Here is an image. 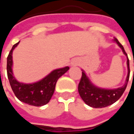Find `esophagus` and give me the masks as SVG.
<instances>
[{
    "instance_id": "1",
    "label": "esophagus",
    "mask_w": 134,
    "mask_h": 134,
    "mask_svg": "<svg viewBox=\"0 0 134 134\" xmlns=\"http://www.w3.org/2000/svg\"><path fill=\"white\" fill-rule=\"evenodd\" d=\"M79 64V61L77 59H73L72 61L71 62V65L72 66H77Z\"/></svg>"
}]
</instances>
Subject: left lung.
I'll use <instances>...</instances> for the list:
<instances>
[{
  "label": "left lung",
  "instance_id": "8db88e82",
  "mask_svg": "<svg viewBox=\"0 0 134 134\" xmlns=\"http://www.w3.org/2000/svg\"><path fill=\"white\" fill-rule=\"evenodd\" d=\"M113 41L118 44V46L121 49L122 52L126 55L127 58V69H128V74H127L126 79L125 83L123 86L114 89H106V88H101L96 86L90 81L89 77H87V74L84 70H82V78L78 85V92L80 96L87 105L95 108H101L112 105L118 99L126 88L127 84L129 82L130 75L129 69V60L128 58L127 54L124 50V47L121 43L118 41L116 38H113ZM134 62V61H133ZM134 76V75H133Z\"/></svg>",
  "mask_w": 134,
  "mask_h": 134
}]
</instances>
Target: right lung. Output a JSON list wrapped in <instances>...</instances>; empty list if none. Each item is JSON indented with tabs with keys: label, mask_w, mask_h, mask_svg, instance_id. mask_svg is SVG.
<instances>
[{
	"label": "right lung",
	"mask_w": 134,
	"mask_h": 134,
	"mask_svg": "<svg viewBox=\"0 0 134 134\" xmlns=\"http://www.w3.org/2000/svg\"><path fill=\"white\" fill-rule=\"evenodd\" d=\"M18 43L14 44L7 57V74L10 87L19 100L34 106H42L47 104L52 98L58 79L69 70L70 67H64L52 70L44 78L32 83L19 82L13 75V52Z\"/></svg>",
	"instance_id": "right-lung-1"
}]
</instances>
